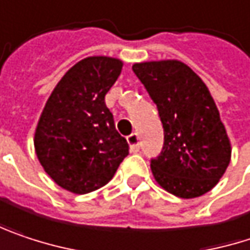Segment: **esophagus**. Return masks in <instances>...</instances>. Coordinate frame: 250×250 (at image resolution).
Returning a JSON list of instances; mask_svg holds the SVG:
<instances>
[{"label":"esophagus","instance_id":"1","mask_svg":"<svg viewBox=\"0 0 250 250\" xmlns=\"http://www.w3.org/2000/svg\"><path fill=\"white\" fill-rule=\"evenodd\" d=\"M127 143L130 145V151L131 153H137L140 150V143H139V136L136 133H131L127 137Z\"/></svg>","mask_w":250,"mask_h":250}]
</instances>
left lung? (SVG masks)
<instances>
[{
  "label": "left lung",
  "instance_id": "8db88e82",
  "mask_svg": "<svg viewBox=\"0 0 250 250\" xmlns=\"http://www.w3.org/2000/svg\"><path fill=\"white\" fill-rule=\"evenodd\" d=\"M133 71L156 103L165 130L163 150L150 163L154 180L182 199L212 190L230 163L232 147L209 88L179 60L134 62Z\"/></svg>",
  "mask_w": 250,
  "mask_h": 250
}]
</instances>
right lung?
<instances>
[{
    "label": "right lung",
    "mask_w": 250,
    "mask_h": 250,
    "mask_svg": "<svg viewBox=\"0 0 250 250\" xmlns=\"http://www.w3.org/2000/svg\"><path fill=\"white\" fill-rule=\"evenodd\" d=\"M123 61L93 56L74 64L57 83L35 127V154L60 188L76 194L107 185L128 154L104 97Z\"/></svg>",
    "instance_id": "right-lung-1"
}]
</instances>
